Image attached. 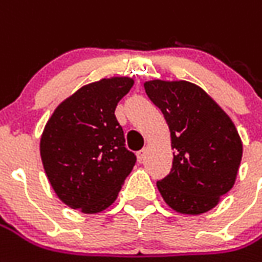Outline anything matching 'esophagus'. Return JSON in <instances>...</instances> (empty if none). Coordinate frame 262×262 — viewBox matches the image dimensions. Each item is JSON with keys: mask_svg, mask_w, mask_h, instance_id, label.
Listing matches in <instances>:
<instances>
[{"mask_svg": "<svg viewBox=\"0 0 262 262\" xmlns=\"http://www.w3.org/2000/svg\"><path fill=\"white\" fill-rule=\"evenodd\" d=\"M147 151H149V150L146 149V147L142 150H139V151H137V160H139V162H143L144 157H146V155H147Z\"/></svg>", "mask_w": 262, "mask_h": 262, "instance_id": "1", "label": "esophagus"}]
</instances>
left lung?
<instances>
[{"instance_id": "obj_1", "label": "left lung", "mask_w": 262, "mask_h": 262, "mask_svg": "<svg viewBox=\"0 0 262 262\" xmlns=\"http://www.w3.org/2000/svg\"><path fill=\"white\" fill-rule=\"evenodd\" d=\"M169 126L173 166L157 188L176 213L200 215L233 188L243 142L230 116L199 85L187 80L144 82Z\"/></svg>"}]
</instances>
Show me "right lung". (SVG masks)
<instances>
[{"instance_id":"add662e5","label":"right lung","mask_w":262,"mask_h":262,"mask_svg":"<svg viewBox=\"0 0 262 262\" xmlns=\"http://www.w3.org/2000/svg\"><path fill=\"white\" fill-rule=\"evenodd\" d=\"M133 83L129 76H112L83 85L55 107L43 127V170L68 207L96 214L118 199L136 156L125 147L115 109Z\"/></svg>"}]
</instances>
